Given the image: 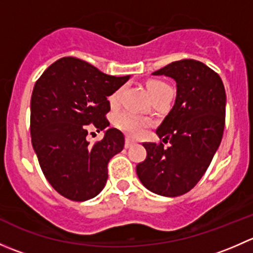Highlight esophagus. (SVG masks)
<instances>
[{
    "instance_id": "esophagus-1",
    "label": "esophagus",
    "mask_w": 253,
    "mask_h": 253,
    "mask_svg": "<svg viewBox=\"0 0 253 253\" xmlns=\"http://www.w3.org/2000/svg\"><path fill=\"white\" fill-rule=\"evenodd\" d=\"M133 144H134V142L132 141V139L126 138V142H125V148H131Z\"/></svg>"
}]
</instances>
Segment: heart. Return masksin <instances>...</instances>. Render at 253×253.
Here are the masks:
<instances>
[{
  "instance_id": "heart-1",
  "label": "heart",
  "mask_w": 253,
  "mask_h": 253,
  "mask_svg": "<svg viewBox=\"0 0 253 253\" xmlns=\"http://www.w3.org/2000/svg\"><path fill=\"white\" fill-rule=\"evenodd\" d=\"M147 89L148 91H149L150 96L153 98V100L159 98V96L164 95L168 91L172 90L171 86H170L169 84L160 81H150L149 83L147 84ZM122 90H124V88L117 89L110 98H109L111 105H116V104L119 103ZM115 124H116V126L119 127L121 131H124L125 133H127L128 136L139 137L144 133L145 128L150 125V121L147 117L141 116V115L133 114V112L129 111H124L121 112V114L117 115L116 120H115Z\"/></svg>"
}]
</instances>
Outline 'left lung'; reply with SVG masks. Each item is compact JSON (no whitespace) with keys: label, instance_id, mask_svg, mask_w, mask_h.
I'll list each match as a JSON object with an SVG mask.
<instances>
[{"label":"left lung","instance_id":"obj_1","mask_svg":"<svg viewBox=\"0 0 253 253\" xmlns=\"http://www.w3.org/2000/svg\"><path fill=\"white\" fill-rule=\"evenodd\" d=\"M152 75L176 82L174 106L157 129L170 145L143 143L147 158L136 171L150 192L177 197L195 187L220 145L225 89L218 73L196 60L175 61Z\"/></svg>","mask_w":253,"mask_h":253}]
</instances>
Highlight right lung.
I'll return each instance as SVG.
<instances>
[{"instance_id":"obj_1","label":"right lung","mask_w":253,"mask_h":253,"mask_svg":"<svg viewBox=\"0 0 253 253\" xmlns=\"http://www.w3.org/2000/svg\"><path fill=\"white\" fill-rule=\"evenodd\" d=\"M129 77H114L85 61L62 57L35 83L30 100L32 144L45 177L63 197L83 202L105 187L109 162L125 145L122 132L106 128L108 96ZM93 126L104 131V138L90 145L86 134Z\"/></svg>"}]
</instances>
